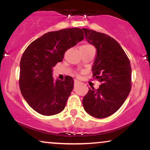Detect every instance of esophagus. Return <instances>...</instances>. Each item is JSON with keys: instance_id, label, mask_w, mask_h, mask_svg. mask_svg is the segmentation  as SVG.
Masks as SVG:
<instances>
[{"instance_id": "1", "label": "esophagus", "mask_w": 150, "mask_h": 150, "mask_svg": "<svg viewBox=\"0 0 150 150\" xmlns=\"http://www.w3.org/2000/svg\"><path fill=\"white\" fill-rule=\"evenodd\" d=\"M79 83H80V81L77 80H74V84H75V85H78Z\"/></svg>"}]
</instances>
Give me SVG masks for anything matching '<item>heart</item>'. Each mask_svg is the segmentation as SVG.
Segmentation results:
<instances>
[{"label": "heart", "mask_w": 150, "mask_h": 150, "mask_svg": "<svg viewBox=\"0 0 150 150\" xmlns=\"http://www.w3.org/2000/svg\"><path fill=\"white\" fill-rule=\"evenodd\" d=\"M83 46H91L90 45H88V44H85V45H83Z\"/></svg>", "instance_id": "obj_1"}]
</instances>
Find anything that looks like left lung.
<instances>
[{"instance_id": "1", "label": "left lung", "mask_w": 150, "mask_h": 150, "mask_svg": "<svg viewBox=\"0 0 150 150\" xmlns=\"http://www.w3.org/2000/svg\"><path fill=\"white\" fill-rule=\"evenodd\" d=\"M85 39L94 46L97 56L92 66L93 77L101 82L99 89H89L82 100L90 116L104 118L116 112L131 89V66L118 42L107 34L83 28Z\"/></svg>"}]
</instances>
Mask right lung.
Listing matches in <instances>:
<instances>
[{
  "instance_id": "1",
  "label": "right lung",
  "mask_w": 150,
  "mask_h": 150,
  "mask_svg": "<svg viewBox=\"0 0 150 150\" xmlns=\"http://www.w3.org/2000/svg\"><path fill=\"white\" fill-rule=\"evenodd\" d=\"M80 28L50 32L27 46L20 61V88L27 104L44 116H52L64 109L73 89V79L53 77V67L63 61L65 52L83 40Z\"/></svg>"
}]
</instances>
